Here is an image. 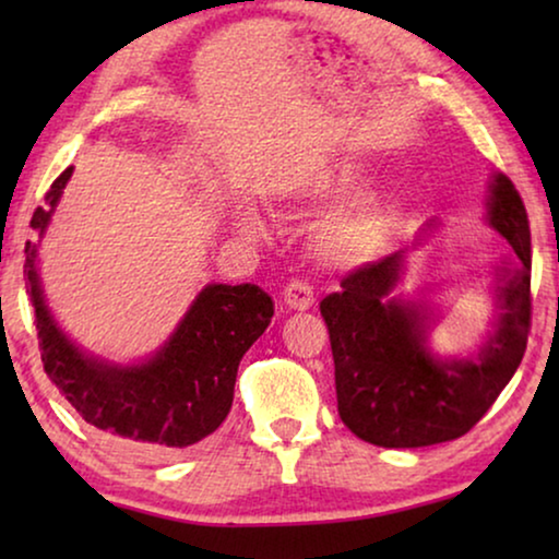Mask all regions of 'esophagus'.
I'll return each mask as SVG.
<instances>
[{"mask_svg": "<svg viewBox=\"0 0 559 559\" xmlns=\"http://www.w3.org/2000/svg\"><path fill=\"white\" fill-rule=\"evenodd\" d=\"M282 297H285V305L289 310H310L312 305H316V295H312V287L302 280L289 282V285L285 287V293H282Z\"/></svg>", "mask_w": 559, "mask_h": 559, "instance_id": "34e87169", "label": "esophagus"}]
</instances>
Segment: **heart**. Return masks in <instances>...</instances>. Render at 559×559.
<instances>
[{
	"mask_svg": "<svg viewBox=\"0 0 559 559\" xmlns=\"http://www.w3.org/2000/svg\"><path fill=\"white\" fill-rule=\"evenodd\" d=\"M369 182V165L356 157L316 159L289 178V198L300 205H328L349 198L316 234L318 257L338 270H361L379 262L407 226V195L396 188L364 190ZM239 224L249 234H262L264 228L254 211H243Z\"/></svg>",
	"mask_w": 559,
	"mask_h": 559,
	"instance_id": "heart-1",
	"label": "heart"
}]
</instances>
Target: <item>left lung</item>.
<instances>
[{"label": "left lung", "instance_id": "obj_1", "mask_svg": "<svg viewBox=\"0 0 559 559\" xmlns=\"http://www.w3.org/2000/svg\"><path fill=\"white\" fill-rule=\"evenodd\" d=\"M486 221L507 239L511 257L493 270L496 310L476 354H435L432 310L423 297L394 295L407 251L350 272L338 293L320 302L331 333L338 415L356 438L379 448L455 440L514 377L532 320V241L522 198L503 173L488 182ZM438 228V221H427L415 249Z\"/></svg>", "mask_w": 559, "mask_h": 559}]
</instances>
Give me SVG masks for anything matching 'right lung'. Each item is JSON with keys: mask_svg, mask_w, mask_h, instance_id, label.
I'll use <instances>...</instances> for the list:
<instances>
[{"mask_svg": "<svg viewBox=\"0 0 559 559\" xmlns=\"http://www.w3.org/2000/svg\"><path fill=\"white\" fill-rule=\"evenodd\" d=\"M73 167L52 182L29 226L45 236ZM40 241H27L25 274L35 308L43 369L71 407L127 448L173 453L195 445L224 423L234 402L236 371L243 354L274 316L272 297L257 285H205L178 328L155 354L117 364L88 354L68 338L45 300Z\"/></svg>", "mask_w": 559, "mask_h": 559, "instance_id": "1", "label": "right lung"}]
</instances>
